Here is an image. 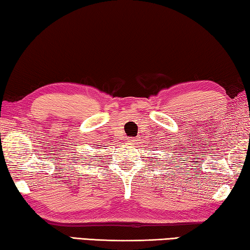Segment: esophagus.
<instances>
[{
    "label": "esophagus",
    "instance_id": "1",
    "mask_svg": "<svg viewBox=\"0 0 250 250\" xmlns=\"http://www.w3.org/2000/svg\"><path fill=\"white\" fill-rule=\"evenodd\" d=\"M136 141H138L137 139H136V138H131V139H129V142H130V144H137V142Z\"/></svg>",
    "mask_w": 250,
    "mask_h": 250
}]
</instances>
